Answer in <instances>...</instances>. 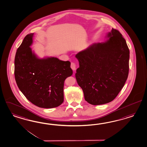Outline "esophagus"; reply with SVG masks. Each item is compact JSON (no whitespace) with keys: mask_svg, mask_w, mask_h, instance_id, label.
Here are the masks:
<instances>
[{"mask_svg":"<svg viewBox=\"0 0 147 147\" xmlns=\"http://www.w3.org/2000/svg\"><path fill=\"white\" fill-rule=\"evenodd\" d=\"M71 68L72 69V70L75 71L76 69H77V65H76V63H74V62H72L71 64Z\"/></svg>","mask_w":147,"mask_h":147,"instance_id":"1","label":"esophagus"}]
</instances>
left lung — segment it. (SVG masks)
<instances>
[{
  "mask_svg": "<svg viewBox=\"0 0 147 147\" xmlns=\"http://www.w3.org/2000/svg\"><path fill=\"white\" fill-rule=\"evenodd\" d=\"M102 42L94 43L77 53L76 78L85 100L92 105L112 101L127 79L129 51L120 32L112 29Z\"/></svg>",
  "mask_w": 147,
  "mask_h": 147,
  "instance_id": "1",
  "label": "left lung"
}]
</instances>
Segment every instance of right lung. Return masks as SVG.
I'll use <instances>...</instances> for the list:
<instances>
[{"label": "right lung", "instance_id": "1", "mask_svg": "<svg viewBox=\"0 0 147 147\" xmlns=\"http://www.w3.org/2000/svg\"><path fill=\"white\" fill-rule=\"evenodd\" d=\"M34 34H27L17 49L15 80L20 90L32 103L40 108H55L64 101V80L73 73L71 63L54 57H38L30 47Z\"/></svg>", "mask_w": 147, "mask_h": 147}]
</instances>
